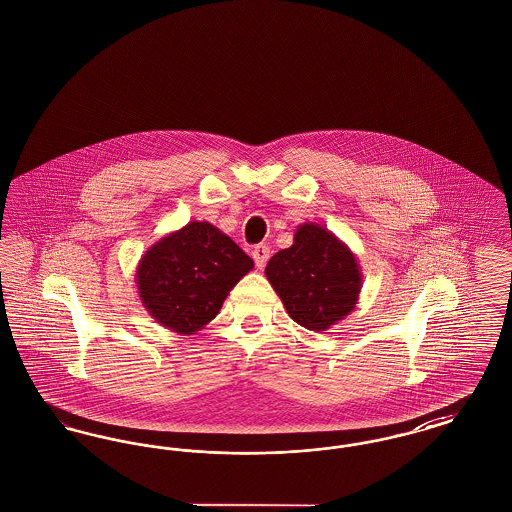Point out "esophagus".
Masks as SVG:
<instances>
[{
    "label": "esophagus",
    "instance_id": "34e87169",
    "mask_svg": "<svg viewBox=\"0 0 512 512\" xmlns=\"http://www.w3.org/2000/svg\"><path fill=\"white\" fill-rule=\"evenodd\" d=\"M251 257H253L257 268L265 267L268 257H270V247H268V245H257V247L251 251Z\"/></svg>",
    "mask_w": 512,
    "mask_h": 512
}]
</instances>
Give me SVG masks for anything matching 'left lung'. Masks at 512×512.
<instances>
[{
    "label": "left lung",
    "mask_w": 512,
    "mask_h": 512,
    "mask_svg": "<svg viewBox=\"0 0 512 512\" xmlns=\"http://www.w3.org/2000/svg\"><path fill=\"white\" fill-rule=\"evenodd\" d=\"M265 274L288 315L315 332L347 317L363 288L355 253L317 222L297 226L293 244L272 255Z\"/></svg>",
    "instance_id": "1"
}]
</instances>
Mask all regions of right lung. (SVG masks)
Returning a JSON list of instances; mask_svg holds the SVG:
<instances>
[{
	"mask_svg": "<svg viewBox=\"0 0 512 512\" xmlns=\"http://www.w3.org/2000/svg\"><path fill=\"white\" fill-rule=\"evenodd\" d=\"M251 268V257L217 226L192 220L147 249L136 286L149 317L190 336L219 315L226 295Z\"/></svg>",
	"mask_w": 512,
	"mask_h": 512,
	"instance_id": "obj_1",
	"label": "right lung"
}]
</instances>
